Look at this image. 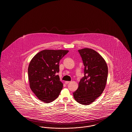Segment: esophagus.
<instances>
[{
    "mask_svg": "<svg viewBox=\"0 0 132 132\" xmlns=\"http://www.w3.org/2000/svg\"><path fill=\"white\" fill-rule=\"evenodd\" d=\"M70 82L69 81H65V83L66 84H69V83H70Z\"/></svg>",
    "mask_w": 132,
    "mask_h": 132,
    "instance_id": "1",
    "label": "esophagus"
}]
</instances>
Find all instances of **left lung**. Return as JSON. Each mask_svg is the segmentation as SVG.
I'll list each match as a JSON object with an SVG mask.
<instances>
[{"instance_id":"obj_1","label":"left lung","mask_w":132,"mask_h":132,"mask_svg":"<svg viewBox=\"0 0 132 132\" xmlns=\"http://www.w3.org/2000/svg\"><path fill=\"white\" fill-rule=\"evenodd\" d=\"M78 52L84 65V77L73 95L76 101L87 105L103 93L106 84L108 67L104 59L95 50L85 48Z\"/></svg>"}]
</instances>
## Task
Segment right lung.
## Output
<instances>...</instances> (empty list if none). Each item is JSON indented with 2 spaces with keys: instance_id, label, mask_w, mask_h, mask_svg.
<instances>
[{
  "instance_id": "1",
  "label": "right lung",
  "mask_w": 132,
  "mask_h": 132,
  "mask_svg": "<svg viewBox=\"0 0 132 132\" xmlns=\"http://www.w3.org/2000/svg\"><path fill=\"white\" fill-rule=\"evenodd\" d=\"M68 50H44L32 58L28 67V78L32 92L40 101H54L63 88L57 73L60 60Z\"/></svg>"
}]
</instances>
